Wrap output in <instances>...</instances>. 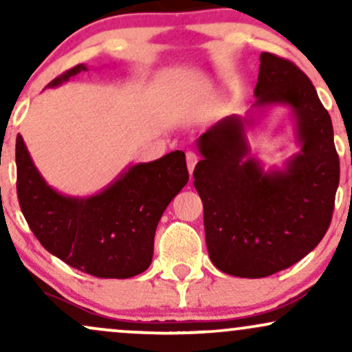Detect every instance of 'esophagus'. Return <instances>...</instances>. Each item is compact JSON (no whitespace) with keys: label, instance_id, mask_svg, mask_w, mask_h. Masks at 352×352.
Masks as SVG:
<instances>
[{"label":"esophagus","instance_id":"34e87169","mask_svg":"<svg viewBox=\"0 0 352 352\" xmlns=\"http://www.w3.org/2000/svg\"><path fill=\"white\" fill-rule=\"evenodd\" d=\"M197 162H199V155H197L195 152H187V167H188L190 175H192V172H193V168H195Z\"/></svg>","mask_w":352,"mask_h":352}]
</instances>
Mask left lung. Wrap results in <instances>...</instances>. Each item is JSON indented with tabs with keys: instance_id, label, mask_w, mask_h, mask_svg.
<instances>
[{
	"instance_id": "8db88e82",
	"label": "left lung",
	"mask_w": 352,
	"mask_h": 352,
	"mask_svg": "<svg viewBox=\"0 0 352 352\" xmlns=\"http://www.w3.org/2000/svg\"><path fill=\"white\" fill-rule=\"evenodd\" d=\"M254 98L248 117H223L199 137L204 159L193 170L210 260L240 278L270 276L313 252L329 228L339 185L333 124L308 76L261 52ZM272 105L292 107L302 151L285 169L266 173L249 155L245 127Z\"/></svg>"
}]
</instances>
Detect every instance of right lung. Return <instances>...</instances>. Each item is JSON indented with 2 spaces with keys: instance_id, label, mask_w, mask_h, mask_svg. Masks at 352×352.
Here are the masks:
<instances>
[{
  "instance_id": "obj_1",
  "label": "right lung",
  "mask_w": 352,
  "mask_h": 352,
  "mask_svg": "<svg viewBox=\"0 0 352 352\" xmlns=\"http://www.w3.org/2000/svg\"><path fill=\"white\" fill-rule=\"evenodd\" d=\"M84 71L86 64H78L46 87H58ZM16 168L19 207L39 243L72 268L119 280L151 266L160 217L188 182L185 153L175 151L153 162L129 165L96 195H63L43 179L19 134Z\"/></svg>"
}]
</instances>
